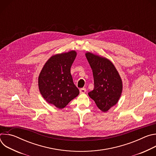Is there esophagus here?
<instances>
[{"label": "esophagus", "mask_w": 156, "mask_h": 156, "mask_svg": "<svg viewBox=\"0 0 156 156\" xmlns=\"http://www.w3.org/2000/svg\"><path fill=\"white\" fill-rule=\"evenodd\" d=\"M86 92V89L83 87V88H81L80 90V94H84Z\"/></svg>", "instance_id": "34e87169"}]
</instances>
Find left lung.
<instances>
[{"instance_id":"obj_1","label":"left lung","mask_w":156,"mask_h":156,"mask_svg":"<svg viewBox=\"0 0 156 156\" xmlns=\"http://www.w3.org/2000/svg\"><path fill=\"white\" fill-rule=\"evenodd\" d=\"M93 70L94 90L88 93L103 112L115 105L122 94V82L114 64L106 58L90 52L86 54Z\"/></svg>"}]
</instances>
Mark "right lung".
I'll return each instance as SVG.
<instances>
[{"instance_id":"1","label":"right lung","mask_w":156,"mask_h":156,"mask_svg":"<svg viewBox=\"0 0 156 156\" xmlns=\"http://www.w3.org/2000/svg\"><path fill=\"white\" fill-rule=\"evenodd\" d=\"M76 52L72 51L52 56L39 74L41 94L49 104L63 108L80 93L70 73Z\"/></svg>"}]
</instances>
